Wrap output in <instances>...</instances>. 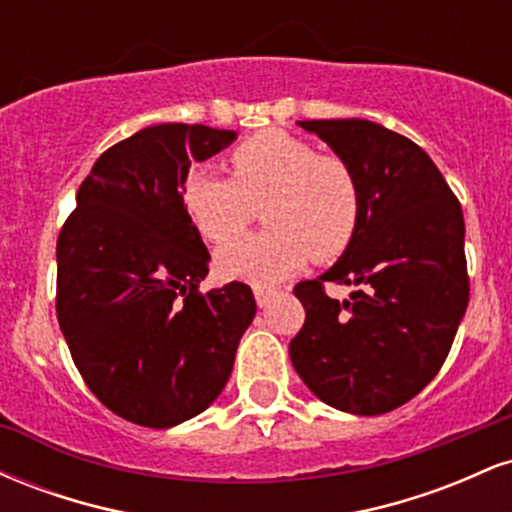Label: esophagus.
I'll list each match as a JSON object with an SVG mask.
<instances>
[{"instance_id":"esophagus-1","label":"esophagus","mask_w":512,"mask_h":512,"mask_svg":"<svg viewBox=\"0 0 512 512\" xmlns=\"http://www.w3.org/2000/svg\"><path fill=\"white\" fill-rule=\"evenodd\" d=\"M252 293H255V301H257V305H260V308H264V305H267L276 296L274 289H264V286H255Z\"/></svg>"}]
</instances>
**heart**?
Segmentation results:
<instances>
[{
	"instance_id": "heart-1",
	"label": "heart",
	"mask_w": 512,
	"mask_h": 512,
	"mask_svg": "<svg viewBox=\"0 0 512 512\" xmlns=\"http://www.w3.org/2000/svg\"><path fill=\"white\" fill-rule=\"evenodd\" d=\"M233 178L199 168L182 185V207L211 243L240 236L262 207L267 231L216 255L226 279L267 286L305 262L330 264L349 250L361 223L356 170L284 129H262L231 151Z\"/></svg>"
}]
</instances>
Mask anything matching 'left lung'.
<instances>
[{
    "label": "left lung",
    "instance_id": "8db88e82",
    "mask_svg": "<svg viewBox=\"0 0 512 512\" xmlns=\"http://www.w3.org/2000/svg\"><path fill=\"white\" fill-rule=\"evenodd\" d=\"M298 125L356 170L361 223L330 272L293 289L305 322L291 363L330 407L387 414L436 378L467 310L460 199L426 151L392 129L358 117ZM325 283L357 291L339 304Z\"/></svg>",
    "mask_w": 512,
    "mask_h": 512
}]
</instances>
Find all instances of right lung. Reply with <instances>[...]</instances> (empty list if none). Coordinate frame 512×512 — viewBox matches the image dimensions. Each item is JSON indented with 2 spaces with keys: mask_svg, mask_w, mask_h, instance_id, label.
I'll list each match as a JSON object with an SVG mask.
<instances>
[{
  "mask_svg": "<svg viewBox=\"0 0 512 512\" xmlns=\"http://www.w3.org/2000/svg\"><path fill=\"white\" fill-rule=\"evenodd\" d=\"M236 139L207 125L146 127L110 146L57 238V320L81 378L146 428L192 419L221 395L255 317L248 284L199 291L209 252L182 207L192 161Z\"/></svg>",
  "mask_w": 512,
  "mask_h": 512,
  "instance_id": "right-lung-1",
  "label": "right lung"
}]
</instances>
